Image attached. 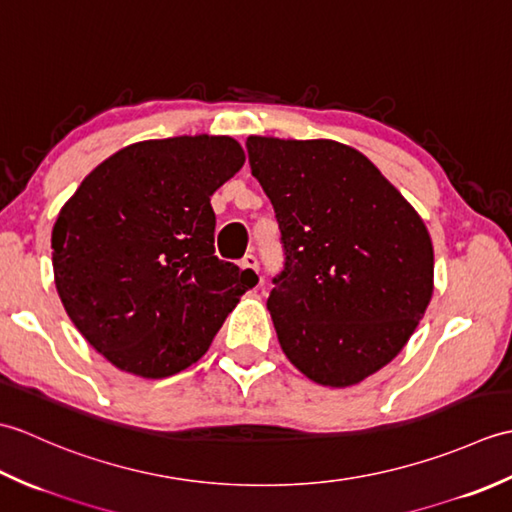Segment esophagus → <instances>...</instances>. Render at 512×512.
I'll return each mask as SVG.
<instances>
[{
	"instance_id": "esophagus-1",
	"label": "esophagus",
	"mask_w": 512,
	"mask_h": 512,
	"mask_svg": "<svg viewBox=\"0 0 512 512\" xmlns=\"http://www.w3.org/2000/svg\"><path fill=\"white\" fill-rule=\"evenodd\" d=\"M242 268L253 270V273L259 275V262H257V257H255V255H246V257L242 259Z\"/></svg>"
}]
</instances>
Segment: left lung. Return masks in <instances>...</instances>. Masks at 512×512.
<instances>
[{
	"label": "left lung",
	"mask_w": 512,
	"mask_h": 512,
	"mask_svg": "<svg viewBox=\"0 0 512 512\" xmlns=\"http://www.w3.org/2000/svg\"><path fill=\"white\" fill-rule=\"evenodd\" d=\"M246 147L286 248L266 303L281 350L314 383L358 385L394 361L427 312V226L350 145L248 136Z\"/></svg>",
	"instance_id": "8db88e82"
}]
</instances>
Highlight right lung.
Returning a JSON list of instances; mask_svg holds the SVG:
<instances>
[{
  "mask_svg": "<svg viewBox=\"0 0 512 512\" xmlns=\"http://www.w3.org/2000/svg\"><path fill=\"white\" fill-rule=\"evenodd\" d=\"M231 136L118 149L83 178L52 226L54 286L96 352L140 378L182 372L257 284L215 257L211 195L242 169Z\"/></svg>",
  "mask_w": 512,
  "mask_h": 512,
  "instance_id": "obj_1",
  "label": "right lung"
}]
</instances>
